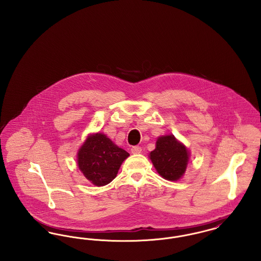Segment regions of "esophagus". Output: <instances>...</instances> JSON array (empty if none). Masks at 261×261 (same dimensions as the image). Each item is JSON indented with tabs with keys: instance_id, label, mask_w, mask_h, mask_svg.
<instances>
[{
	"instance_id": "esophagus-1",
	"label": "esophagus",
	"mask_w": 261,
	"mask_h": 261,
	"mask_svg": "<svg viewBox=\"0 0 261 261\" xmlns=\"http://www.w3.org/2000/svg\"><path fill=\"white\" fill-rule=\"evenodd\" d=\"M132 153H140L142 152V148L140 146H134L131 148Z\"/></svg>"
}]
</instances>
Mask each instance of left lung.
I'll return each mask as SVG.
<instances>
[{"instance_id":"8db88e82","label":"left lung","mask_w":261,"mask_h":261,"mask_svg":"<svg viewBox=\"0 0 261 261\" xmlns=\"http://www.w3.org/2000/svg\"><path fill=\"white\" fill-rule=\"evenodd\" d=\"M158 172L166 179L177 180L184 175L188 163V152L174 136H163L156 141L155 149L150 153Z\"/></svg>"}]
</instances>
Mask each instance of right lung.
Returning a JSON list of instances; mask_svg holds the SVG:
<instances>
[{
	"label": "right lung",
	"mask_w": 261,
	"mask_h": 261,
	"mask_svg": "<svg viewBox=\"0 0 261 261\" xmlns=\"http://www.w3.org/2000/svg\"><path fill=\"white\" fill-rule=\"evenodd\" d=\"M129 153L105 134L90 136L77 153V166L87 179L96 186L111 182Z\"/></svg>",
	"instance_id": "right-lung-1"
}]
</instances>
